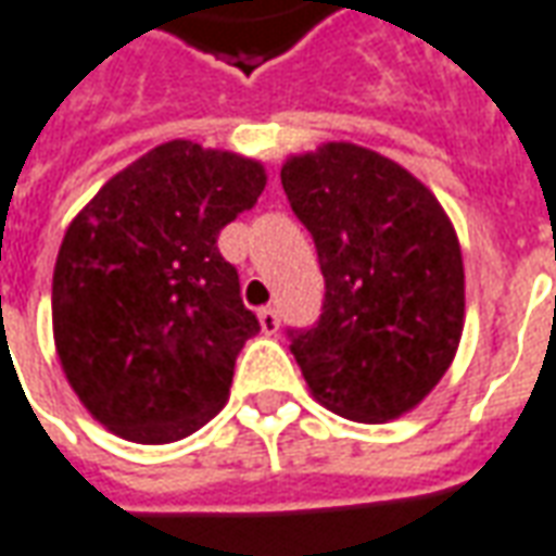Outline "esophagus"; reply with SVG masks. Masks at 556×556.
<instances>
[{
	"label": "esophagus",
	"mask_w": 556,
	"mask_h": 556,
	"mask_svg": "<svg viewBox=\"0 0 556 556\" xmlns=\"http://www.w3.org/2000/svg\"><path fill=\"white\" fill-rule=\"evenodd\" d=\"M260 327H263V332H266V336H275V332H278V327H281V320H278V312H275L271 305L260 308Z\"/></svg>",
	"instance_id": "esophagus-1"
}]
</instances>
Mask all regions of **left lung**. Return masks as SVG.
I'll return each mask as SVG.
<instances>
[{
    "label": "left lung",
    "mask_w": 556,
    "mask_h": 556,
    "mask_svg": "<svg viewBox=\"0 0 556 556\" xmlns=\"http://www.w3.org/2000/svg\"><path fill=\"white\" fill-rule=\"evenodd\" d=\"M281 184L327 287L315 324L287 329L305 384L351 420L405 415L460 344L463 256L447 214L412 172L348 141L290 156Z\"/></svg>",
    "instance_id": "obj_1"
}]
</instances>
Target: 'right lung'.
Masks as SVG:
<instances>
[{
  "label": "right lung",
  "mask_w": 556,
  "mask_h": 556,
  "mask_svg": "<svg viewBox=\"0 0 556 556\" xmlns=\"http://www.w3.org/2000/svg\"><path fill=\"white\" fill-rule=\"evenodd\" d=\"M266 187L254 160L166 141L72 220L53 266L68 384L111 432L166 445L205 427L260 332L217 236Z\"/></svg>",
  "instance_id": "right-lung-1"
}]
</instances>
